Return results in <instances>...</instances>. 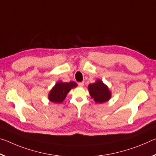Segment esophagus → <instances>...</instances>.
Segmentation results:
<instances>
[{"label":"esophagus","mask_w":156,"mask_h":156,"mask_svg":"<svg viewBox=\"0 0 156 156\" xmlns=\"http://www.w3.org/2000/svg\"><path fill=\"white\" fill-rule=\"evenodd\" d=\"M78 85H79V87H83V85H84V83H83V82L79 83H78Z\"/></svg>","instance_id":"obj_1"}]
</instances>
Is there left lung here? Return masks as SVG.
<instances>
[{"instance_id":"8db88e82","label":"left lung","mask_w":156,"mask_h":156,"mask_svg":"<svg viewBox=\"0 0 156 156\" xmlns=\"http://www.w3.org/2000/svg\"><path fill=\"white\" fill-rule=\"evenodd\" d=\"M88 90L91 98L97 103H103L109 101L111 98V91L108 86L101 80H97L94 83L88 85Z\"/></svg>"}]
</instances>
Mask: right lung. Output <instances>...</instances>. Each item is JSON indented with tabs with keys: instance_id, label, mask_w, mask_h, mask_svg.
I'll return each mask as SVG.
<instances>
[{
	"instance_id": "obj_1",
	"label": "right lung",
	"mask_w": 156,
	"mask_h": 156,
	"mask_svg": "<svg viewBox=\"0 0 156 156\" xmlns=\"http://www.w3.org/2000/svg\"><path fill=\"white\" fill-rule=\"evenodd\" d=\"M76 86L77 84L73 81H71L69 83H57L48 94L49 101L55 103L63 102L69 91Z\"/></svg>"
}]
</instances>
